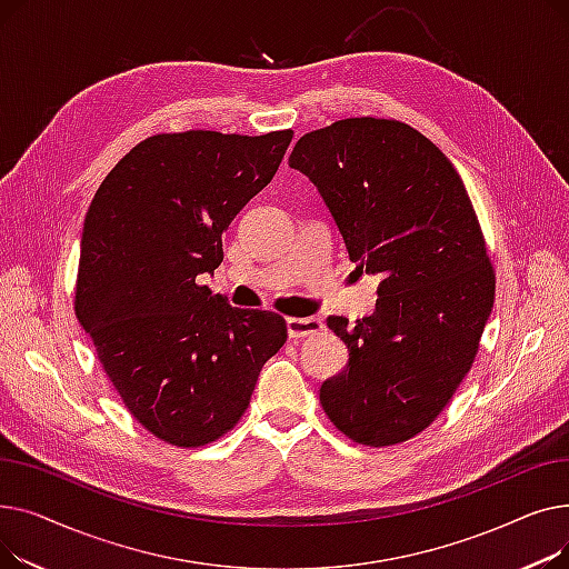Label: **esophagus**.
<instances>
[{"label": "esophagus", "instance_id": "obj_1", "mask_svg": "<svg viewBox=\"0 0 569 569\" xmlns=\"http://www.w3.org/2000/svg\"><path fill=\"white\" fill-rule=\"evenodd\" d=\"M286 327L290 339H305L322 332L320 318H286Z\"/></svg>", "mask_w": 569, "mask_h": 569}]
</instances>
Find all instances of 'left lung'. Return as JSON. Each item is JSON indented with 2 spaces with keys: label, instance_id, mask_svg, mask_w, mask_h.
Segmentation results:
<instances>
[{
  "label": "left lung",
  "instance_id": "8db88e82",
  "mask_svg": "<svg viewBox=\"0 0 569 569\" xmlns=\"http://www.w3.org/2000/svg\"><path fill=\"white\" fill-rule=\"evenodd\" d=\"M307 174L357 272L378 274L376 311L327 327L348 367L320 385V403L350 440L385 447L425 431L472 367L496 274L459 172L397 119L350 117L297 140Z\"/></svg>",
  "mask_w": 569,
  "mask_h": 569
}]
</instances>
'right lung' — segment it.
Instances as JSON below:
<instances>
[{
    "mask_svg": "<svg viewBox=\"0 0 569 569\" xmlns=\"http://www.w3.org/2000/svg\"><path fill=\"white\" fill-rule=\"evenodd\" d=\"M292 131L159 133L119 161L87 209L76 316L136 420L177 447L228 433L288 339L274 311L198 283L221 234L272 182Z\"/></svg>",
    "mask_w": 569,
    "mask_h": 569,
    "instance_id": "add662e5",
    "label": "right lung"
}]
</instances>
